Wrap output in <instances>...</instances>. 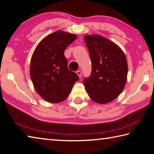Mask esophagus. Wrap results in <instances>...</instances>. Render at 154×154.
<instances>
[{
	"mask_svg": "<svg viewBox=\"0 0 154 154\" xmlns=\"http://www.w3.org/2000/svg\"><path fill=\"white\" fill-rule=\"evenodd\" d=\"M76 73L77 74L78 76H79L80 78L82 77V71H77L76 72Z\"/></svg>",
	"mask_w": 154,
	"mask_h": 154,
	"instance_id": "34e87169",
	"label": "esophagus"
}]
</instances>
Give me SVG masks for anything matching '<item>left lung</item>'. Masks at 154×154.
<instances>
[{"label": "left lung", "instance_id": "obj_1", "mask_svg": "<svg viewBox=\"0 0 154 154\" xmlns=\"http://www.w3.org/2000/svg\"><path fill=\"white\" fill-rule=\"evenodd\" d=\"M92 72L83 82L93 101L108 103L120 94L126 84L127 60L123 51L116 43L103 36L85 35Z\"/></svg>", "mask_w": 154, "mask_h": 154}]
</instances>
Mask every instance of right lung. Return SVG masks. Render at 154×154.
<instances>
[{"label": "right lung", "instance_id": "1", "mask_svg": "<svg viewBox=\"0 0 154 154\" xmlns=\"http://www.w3.org/2000/svg\"><path fill=\"white\" fill-rule=\"evenodd\" d=\"M77 36L58 30L36 46L31 59L30 74L37 93L49 103L64 100L79 77L68 69L64 50Z\"/></svg>", "mask_w": 154, "mask_h": 154}]
</instances>
